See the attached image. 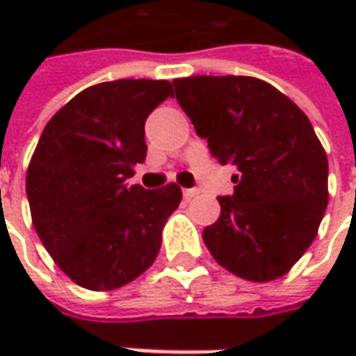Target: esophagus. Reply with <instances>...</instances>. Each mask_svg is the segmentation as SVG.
<instances>
[{
    "label": "esophagus",
    "mask_w": 356,
    "mask_h": 356,
    "mask_svg": "<svg viewBox=\"0 0 356 356\" xmlns=\"http://www.w3.org/2000/svg\"><path fill=\"white\" fill-rule=\"evenodd\" d=\"M198 194H200V191H198V188H185V191H183V196H185L186 200H191V198L198 196Z\"/></svg>",
    "instance_id": "1"
}]
</instances>
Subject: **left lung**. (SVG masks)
Returning a JSON list of instances; mask_svg holds the SVG:
<instances>
[{
    "label": "left lung",
    "instance_id": "left-lung-1",
    "mask_svg": "<svg viewBox=\"0 0 356 356\" xmlns=\"http://www.w3.org/2000/svg\"><path fill=\"white\" fill-rule=\"evenodd\" d=\"M173 88L211 156L240 171L202 232L209 254L252 282L280 278L313 244L328 206V158L309 118L257 78L193 76Z\"/></svg>",
    "mask_w": 356,
    "mask_h": 356
}]
</instances>
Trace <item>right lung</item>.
<instances>
[{
    "label": "right lung",
    "instance_id": "right-lung-1",
    "mask_svg": "<svg viewBox=\"0 0 356 356\" xmlns=\"http://www.w3.org/2000/svg\"><path fill=\"white\" fill-rule=\"evenodd\" d=\"M168 97L165 80L97 83L58 110L40 137L26 173L34 229L81 288H120L160 252L181 188L147 191L125 181L147 158V118Z\"/></svg>",
    "mask_w": 356,
    "mask_h": 356
}]
</instances>
